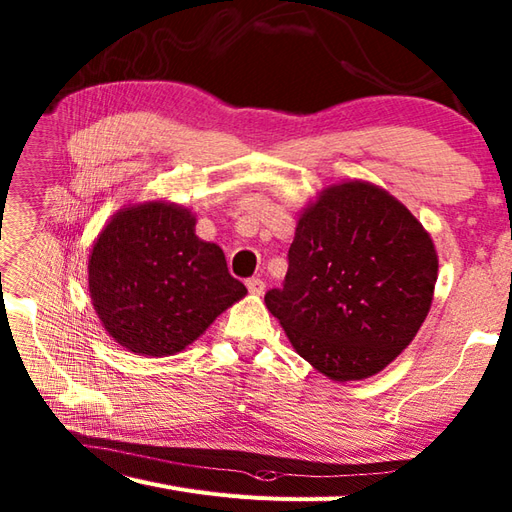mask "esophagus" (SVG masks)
I'll return each instance as SVG.
<instances>
[{"mask_svg":"<svg viewBox=\"0 0 512 512\" xmlns=\"http://www.w3.org/2000/svg\"><path fill=\"white\" fill-rule=\"evenodd\" d=\"M246 288H248V292L250 295H255V297H259V295H264V290H266V284L259 277H250V279H246Z\"/></svg>","mask_w":512,"mask_h":512,"instance_id":"esophagus-1","label":"esophagus"}]
</instances>
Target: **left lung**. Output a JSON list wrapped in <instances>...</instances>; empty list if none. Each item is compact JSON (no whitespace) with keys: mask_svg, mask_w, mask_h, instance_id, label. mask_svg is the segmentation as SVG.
<instances>
[{"mask_svg":"<svg viewBox=\"0 0 512 512\" xmlns=\"http://www.w3.org/2000/svg\"><path fill=\"white\" fill-rule=\"evenodd\" d=\"M436 279V246L407 206L350 180L301 211L284 288L264 301L297 354L345 383L378 374L413 341Z\"/></svg>","mask_w":512,"mask_h":512,"instance_id":"obj_1","label":"left lung"}]
</instances>
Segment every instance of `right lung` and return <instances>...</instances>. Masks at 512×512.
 I'll use <instances>...</instances> for the list:
<instances>
[{"label":"right lung","mask_w":512,"mask_h":512,"mask_svg":"<svg viewBox=\"0 0 512 512\" xmlns=\"http://www.w3.org/2000/svg\"><path fill=\"white\" fill-rule=\"evenodd\" d=\"M88 281L107 334L140 356L182 352L246 295L222 248L195 235V215L162 200L129 204L105 224Z\"/></svg>","instance_id":"add662e5"}]
</instances>
